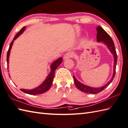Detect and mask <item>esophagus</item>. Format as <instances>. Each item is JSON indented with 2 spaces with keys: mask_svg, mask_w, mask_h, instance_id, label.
Instances as JSON below:
<instances>
[{
  "mask_svg": "<svg viewBox=\"0 0 128 128\" xmlns=\"http://www.w3.org/2000/svg\"><path fill=\"white\" fill-rule=\"evenodd\" d=\"M72 57H73V55H72V53H71V52H68L66 53H65V54H64L63 58H64V60H65V59L70 58Z\"/></svg>",
  "mask_w": 128,
  "mask_h": 128,
  "instance_id": "obj_1",
  "label": "esophagus"
}]
</instances>
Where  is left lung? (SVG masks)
<instances>
[{
	"label": "left lung",
	"mask_w": 128,
	"mask_h": 128,
	"mask_svg": "<svg viewBox=\"0 0 128 128\" xmlns=\"http://www.w3.org/2000/svg\"><path fill=\"white\" fill-rule=\"evenodd\" d=\"M97 30V41L98 42H102L104 43L106 45L108 46V48L110 50L111 52L112 53L114 57V73L111 80L107 83V84L102 86V87L99 88H93L90 87V86L84 85L80 82L78 80H77L75 77L74 76V82L76 86V87L78 88V90H81L84 93H87L88 94H97L100 93V92L102 91L105 88H106L108 86L111 84V82L114 80L115 74H116V68L117 62V55L116 50L115 46L114 41L110 36L107 33V32L104 30V29L101 27L100 26H98L96 28Z\"/></svg>",
	"instance_id": "left-lung-1"
}]
</instances>
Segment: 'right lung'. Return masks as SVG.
<instances>
[{
    "instance_id": "1",
    "label": "right lung",
    "mask_w": 128,
    "mask_h": 128,
    "mask_svg": "<svg viewBox=\"0 0 128 128\" xmlns=\"http://www.w3.org/2000/svg\"><path fill=\"white\" fill-rule=\"evenodd\" d=\"M26 27L24 26L18 32V33L15 35V36L14 37L12 41L11 42L10 45L9 46V48L8 50V53H7V63H8V59H9V56H10V50L11 49L12 46L14 41V40H16V38L18 37L21 34L22 32L24 31ZM62 61H63V58H59L57 60L53 62V63L50 65V72L48 74V75L47 76L46 80L42 83V84H41L39 86H38V87L35 88L34 89H32L31 90H24V89H20V90L22 91L23 92L26 94H30V95H38V94H42L44 93H45L47 90H50V87H51L52 82H53V80L54 77V74H55V71L57 69V68L59 66V65H60Z\"/></svg>"
}]
</instances>
